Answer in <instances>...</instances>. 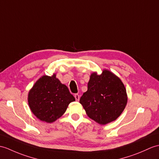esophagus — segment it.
Segmentation results:
<instances>
[{
	"mask_svg": "<svg viewBox=\"0 0 159 159\" xmlns=\"http://www.w3.org/2000/svg\"><path fill=\"white\" fill-rule=\"evenodd\" d=\"M75 99H76V101H79V99H80V96H79V94H75Z\"/></svg>",
	"mask_w": 159,
	"mask_h": 159,
	"instance_id": "34e87169",
	"label": "esophagus"
}]
</instances>
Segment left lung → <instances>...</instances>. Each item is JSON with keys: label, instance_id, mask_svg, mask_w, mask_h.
Masks as SVG:
<instances>
[{"label": "left lung", "instance_id": "8db88e82", "mask_svg": "<svg viewBox=\"0 0 159 159\" xmlns=\"http://www.w3.org/2000/svg\"><path fill=\"white\" fill-rule=\"evenodd\" d=\"M127 102L126 89L121 80L112 72L104 70L100 75L92 73L87 91L80 103L87 116L100 125L115 120Z\"/></svg>", "mask_w": 159, "mask_h": 159}]
</instances>
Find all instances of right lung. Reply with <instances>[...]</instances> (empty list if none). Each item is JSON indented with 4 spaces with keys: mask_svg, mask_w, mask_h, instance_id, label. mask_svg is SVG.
I'll use <instances>...</instances> for the list:
<instances>
[{
    "mask_svg": "<svg viewBox=\"0 0 159 159\" xmlns=\"http://www.w3.org/2000/svg\"><path fill=\"white\" fill-rule=\"evenodd\" d=\"M75 98L56 75L43 76L30 90L28 102L32 112L42 121L53 123L66 112Z\"/></svg>",
    "mask_w": 159,
    "mask_h": 159,
    "instance_id": "add662e5",
    "label": "right lung"
}]
</instances>
